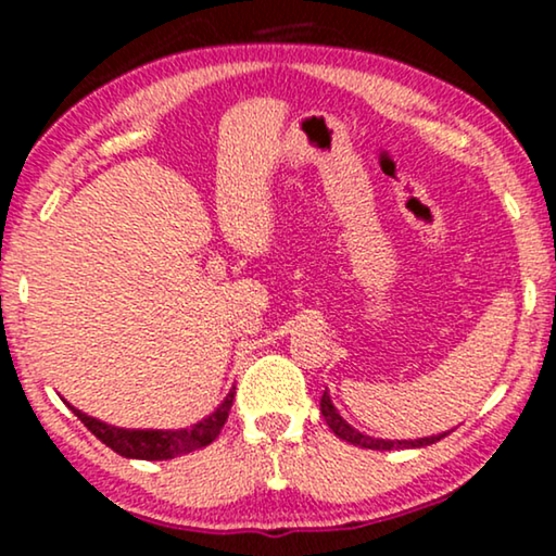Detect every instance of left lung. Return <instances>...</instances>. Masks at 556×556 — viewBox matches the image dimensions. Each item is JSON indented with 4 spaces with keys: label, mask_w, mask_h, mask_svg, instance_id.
<instances>
[{
    "label": "left lung",
    "mask_w": 556,
    "mask_h": 556,
    "mask_svg": "<svg viewBox=\"0 0 556 556\" xmlns=\"http://www.w3.org/2000/svg\"><path fill=\"white\" fill-rule=\"evenodd\" d=\"M321 415H324L326 425H329V428L337 432L341 440H346V443L359 445V447H369V451H394V447H425V445L438 443L440 438H445V432H443V435H430V438H420V440H379V438L362 435L359 430H354L352 425H349L344 417L337 413V407H333L329 392H324V397H321Z\"/></svg>",
    "instance_id": "1"
}]
</instances>
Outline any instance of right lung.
I'll list each match as a JSON object with an SVG mask.
<instances>
[{"label":"right lung","mask_w":556,"mask_h":556,"mask_svg":"<svg viewBox=\"0 0 556 556\" xmlns=\"http://www.w3.org/2000/svg\"><path fill=\"white\" fill-rule=\"evenodd\" d=\"M235 400V387L230 394L223 400V405H217V409L212 415L204 417L197 425H189V428L181 430H124V428H113V425H105L96 417H88L86 413L73 407V413L80 417V422L93 432V435L116 451L124 458H141V460H166V458H177V455L200 451V447L210 445L212 440L219 435V430L225 428L227 415H230Z\"/></svg>","instance_id":"1"}]
</instances>
